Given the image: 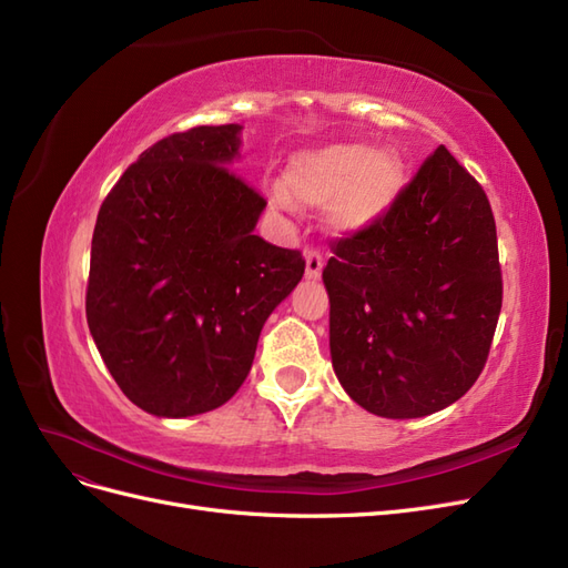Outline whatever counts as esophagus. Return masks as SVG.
Wrapping results in <instances>:
<instances>
[{
  "label": "esophagus",
  "mask_w": 568,
  "mask_h": 568,
  "mask_svg": "<svg viewBox=\"0 0 568 568\" xmlns=\"http://www.w3.org/2000/svg\"><path fill=\"white\" fill-rule=\"evenodd\" d=\"M323 271V252L321 250H306V278L316 281Z\"/></svg>",
  "instance_id": "1"
}]
</instances>
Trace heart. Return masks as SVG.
Segmentation results:
<instances>
[{
    "mask_svg": "<svg viewBox=\"0 0 568 568\" xmlns=\"http://www.w3.org/2000/svg\"><path fill=\"white\" fill-rule=\"evenodd\" d=\"M404 186V164L387 149H365L363 143H327L292 155L283 172L278 205H327V226L352 235L392 210Z\"/></svg>",
    "mask_w": 568,
    "mask_h": 568,
    "instance_id": "heart-1",
    "label": "heart"
}]
</instances>
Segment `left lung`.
<instances>
[{
  "instance_id": "1",
  "label": "left lung",
  "mask_w": 568,
  "mask_h": 568,
  "mask_svg": "<svg viewBox=\"0 0 568 568\" xmlns=\"http://www.w3.org/2000/svg\"><path fill=\"white\" fill-rule=\"evenodd\" d=\"M333 368L361 408L404 419L442 410L481 375L503 306L490 203L446 145L379 222L331 245Z\"/></svg>"
}]
</instances>
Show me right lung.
Wrapping results in <instances>:
<instances>
[{"label": "right lung", "mask_w": 568, "mask_h": 568, "mask_svg": "<svg viewBox=\"0 0 568 568\" xmlns=\"http://www.w3.org/2000/svg\"><path fill=\"white\" fill-rule=\"evenodd\" d=\"M241 130L193 126L160 139L97 216L89 331L122 394L158 417L224 406L271 311L304 276L300 250L252 233L266 200L229 168Z\"/></svg>", "instance_id": "1"}]
</instances>
